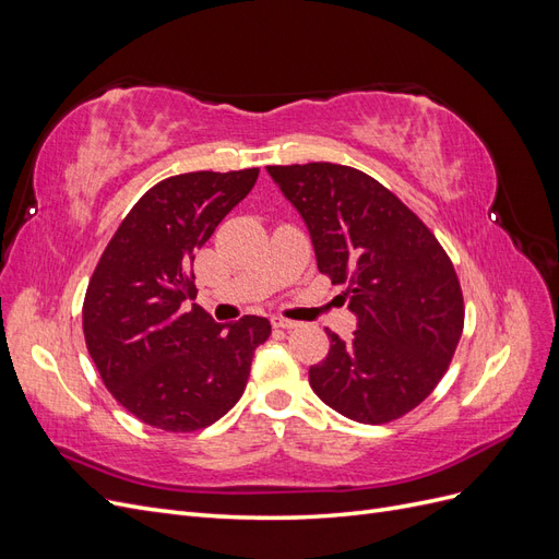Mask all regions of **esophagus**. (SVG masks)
I'll use <instances>...</instances> for the list:
<instances>
[{"instance_id": "1", "label": "esophagus", "mask_w": 559, "mask_h": 559, "mask_svg": "<svg viewBox=\"0 0 559 559\" xmlns=\"http://www.w3.org/2000/svg\"><path fill=\"white\" fill-rule=\"evenodd\" d=\"M270 324H273L275 329H284V331H289V329H296V326H298V321L284 319V317H273V319H270Z\"/></svg>"}]
</instances>
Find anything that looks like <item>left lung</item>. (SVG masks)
<instances>
[{
	"instance_id": "1",
	"label": "left lung",
	"mask_w": 559,
	"mask_h": 559,
	"mask_svg": "<svg viewBox=\"0 0 559 559\" xmlns=\"http://www.w3.org/2000/svg\"><path fill=\"white\" fill-rule=\"evenodd\" d=\"M306 218L317 267L347 284L357 314L352 341L329 331L310 386L329 408L361 425H386L441 382L464 331L454 265L425 222L361 170L335 163L267 165Z\"/></svg>"
}]
</instances>
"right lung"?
<instances>
[{
	"instance_id": "right-lung-1",
	"label": "right lung",
	"mask_w": 559,
	"mask_h": 559,
	"mask_svg": "<svg viewBox=\"0 0 559 559\" xmlns=\"http://www.w3.org/2000/svg\"><path fill=\"white\" fill-rule=\"evenodd\" d=\"M259 167L158 181L114 233L83 298V335L111 396L144 425L189 433L240 401L265 317L216 321L195 298L193 261Z\"/></svg>"
}]
</instances>
